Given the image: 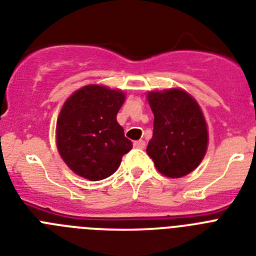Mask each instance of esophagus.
I'll return each instance as SVG.
<instances>
[{
	"mask_svg": "<svg viewBox=\"0 0 256 256\" xmlns=\"http://www.w3.org/2000/svg\"><path fill=\"white\" fill-rule=\"evenodd\" d=\"M134 147L135 148H140V150H143V148L146 147V142L144 140H136V142H134Z\"/></svg>",
	"mask_w": 256,
	"mask_h": 256,
	"instance_id": "esophagus-1",
	"label": "esophagus"
}]
</instances>
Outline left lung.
Wrapping results in <instances>:
<instances>
[{
	"label": "left lung",
	"instance_id": "8db88e82",
	"mask_svg": "<svg viewBox=\"0 0 256 256\" xmlns=\"http://www.w3.org/2000/svg\"><path fill=\"white\" fill-rule=\"evenodd\" d=\"M147 98L154 116L148 156L161 174L170 178L188 174L207 151V124L200 106L178 88L148 92Z\"/></svg>",
	"mask_w": 256,
	"mask_h": 256
}]
</instances>
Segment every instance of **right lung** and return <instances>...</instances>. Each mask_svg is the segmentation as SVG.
I'll list each match as a JSON object with an SVG mask.
<instances>
[{"instance_id":"1","label":"right lung","mask_w":256,"mask_h":256,"mask_svg":"<svg viewBox=\"0 0 256 256\" xmlns=\"http://www.w3.org/2000/svg\"><path fill=\"white\" fill-rule=\"evenodd\" d=\"M124 92L91 84L66 100L57 120V148L74 173L100 181L114 173L132 148L117 122Z\"/></svg>"}]
</instances>
